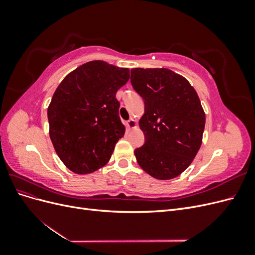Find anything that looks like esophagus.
<instances>
[{
  "label": "esophagus",
  "mask_w": 255,
  "mask_h": 255,
  "mask_svg": "<svg viewBox=\"0 0 255 255\" xmlns=\"http://www.w3.org/2000/svg\"><path fill=\"white\" fill-rule=\"evenodd\" d=\"M136 121L133 119V118H130L129 120H128L127 121V127L129 128V129H132V128H136Z\"/></svg>",
  "instance_id": "esophagus-1"
}]
</instances>
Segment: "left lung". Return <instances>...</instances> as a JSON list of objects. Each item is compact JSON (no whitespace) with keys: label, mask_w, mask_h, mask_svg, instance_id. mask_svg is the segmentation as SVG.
I'll return each instance as SVG.
<instances>
[{"label":"left lung","mask_w":255,"mask_h":255,"mask_svg":"<svg viewBox=\"0 0 255 255\" xmlns=\"http://www.w3.org/2000/svg\"><path fill=\"white\" fill-rule=\"evenodd\" d=\"M130 83L144 101L139 127L145 141L135 150L137 163L157 180L186 170L202 143L205 114L196 90L166 68H136Z\"/></svg>","instance_id":"left-lung-1"}]
</instances>
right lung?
<instances>
[{"mask_svg": "<svg viewBox=\"0 0 255 255\" xmlns=\"http://www.w3.org/2000/svg\"><path fill=\"white\" fill-rule=\"evenodd\" d=\"M128 68L92 60L63 80L48 107L50 138L58 157L74 173H91L111 159L126 133L119 117V88Z\"/></svg>", "mask_w": 255, "mask_h": 255, "instance_id": "obj_1", "label": "right lung"}]
</instances>
